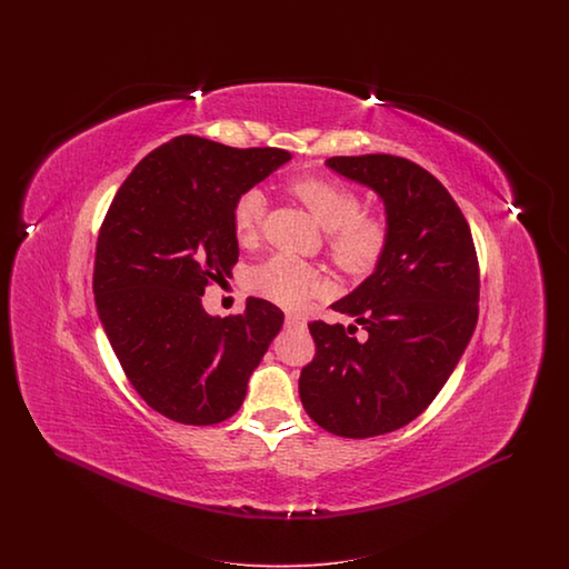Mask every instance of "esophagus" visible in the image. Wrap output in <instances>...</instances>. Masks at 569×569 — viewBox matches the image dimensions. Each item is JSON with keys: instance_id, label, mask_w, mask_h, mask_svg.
Segmentation results:
<instances>
[{"instance_id": "esophagus-1", "label": "esophagus", "mask_w": 569, "mask_h": 569, "mask_svg": "<svg viewBox=\"0 0 569 569\" xmlns=\"http://www.w3.org/2000/svg\"><path fill=\"white\" fill-rule=\"evenodd\" d=\"M286 326H288V328H305L307 322H305L298 313H288V316H286Z\"/></svg>"}]
</instances>
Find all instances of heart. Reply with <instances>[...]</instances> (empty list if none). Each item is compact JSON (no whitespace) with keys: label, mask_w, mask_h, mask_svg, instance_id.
Wrapping results in <instances>:
<instances>
[{"label":"heart","mask_w":569,"mask_h":569,"mask_svg":"<svg viewBox=\"0 0 569 569\" xmlns=\"http://www.w3.org/2000/svg\"><path fill=\"white\" fill-rule=\"evenodd\" d=\"M307 211L325 228L332 262L348 274L371 271L390 241V223L381 213H362L356 191L325 177H300L290 186ZM267 196L258 188L239 193L232 207V226L241 243H251L262 226ZM251 288L272 302L295 307L322 288V277L311 264L277 253L251 272Z\"/></svg>","instance_id":"b5f03b06"}]
</instances>
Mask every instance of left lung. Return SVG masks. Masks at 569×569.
<instances>
[{
	"label": "left lung",
	"mask_w": 569,
	"mask_h": 569,
	"mask_svg": "<svg viewBox=\"0 0 569 569\" xmlns=\"http://www.w3.org/2000/svg\"><path fill=\"white\" fill-rule=\"evenodd\" d=\"M325 163L378 193L390 241L373 272L332 302L353 325H309L318 350L298 392L322 429L362 439L431 406L478 325L480 272L469 223L431 172L386 153Z\"/></svg>",
	"instance_id": "1"
}]
</instances>
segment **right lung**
<instances>
[{
    "instance_id": "right-lung-1",
    "label": "right lung",
    "mask_w": 569,
    "mask_h": 569,
    "mask_svg": "<svg viewBox=\"0 0 569 569\" xmlns=\"http://www.w3.org/2000/svg\"><path fill=\"white\" fill-rule=\"evenodd\" d=\"M290 160L283 149L177 136L110 202L93 267L98 316L136 392L174 422L230 418L283 326V311L264 298L219 318L202 295L239 260L234 200Z\"/></svg>"
}]
</instances>
